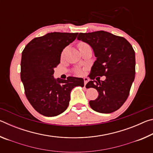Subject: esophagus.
<instances>
[{
	"mask_svg": "<svg viewBox=\"0 0 153 153\" xmlns=\"http://www.w3.org/2000/svg\"><path fill=\"white\" fill-rule=\"evenodd\" d=\"M84 87H85V86H86V84L88 83V82L89 81V79L88 78V77H84Z\"/></svg>",
	"mask_w": 153,
	"mask_h": 153,
	"instance_id": "1",
	"label": "esophagus"
}]
</instances>
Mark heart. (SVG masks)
<instances>
[{
	"instance_id": "b5f03b06",
	"label": "heart",
	"mask_w": 153,
	"mask_h": 153,
	"mask_svg": "<svg viewBox=\"0 0 153 153\" xmlns=\"http://www.w3.org/2000/svg\"><path fill=\"white\" fill-rule=\"evenodd\" d=\"M85 45V44H83V43H82V44H80L79 46H82V45Z\"/></svg>"
}]
</instances>
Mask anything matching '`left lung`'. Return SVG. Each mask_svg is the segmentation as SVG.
Here are the masks:
<instances>
[{"instance_id": "8db88e82", "label": "left lung", "mask_w": 153, "mask_h": 153, "mask_svg": "<svg viewBox=\"0 0 153 153\" xmlns=\"http://www.w3.org/2000/svg\"><path fill=\"white\" fill-rule=\"evenodd\" d=\"M77 39L91 46L97 57L90 75L93 80L86 87L97 89L98 97L90 100V106L101 113L117 111L128 98L135 78V52L132 46L126 38L105 31L79 33ZM103 75L106 76L104 81L94 80L96 76Z\"/></svg>"}]
</instances>
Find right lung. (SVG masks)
Wrapping results in <instances>:
<instances>
[{"label":"right lung","instance_id":"add662e5","mask_svg":"<svg viewBox=\"0 0 153 153\" xmlns=\"http://www.w3.org/2000/svg\"><path fill=\"white\" fill-rule=\"evenodd\" d=\"M78 33L51 32L33 38L22 52L21 79L30 104L46 117L63 113L68 107L70 93L76 86L84 87L82 78L55 79L54 69L60 63L63 49Z\"/></svg>","mask_w":153,"mask_h":153}]
</instances>
